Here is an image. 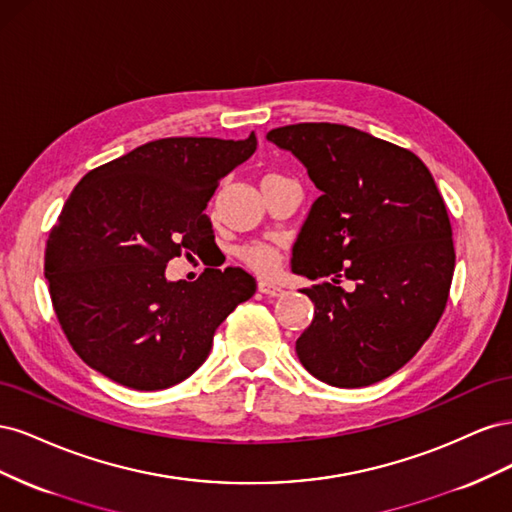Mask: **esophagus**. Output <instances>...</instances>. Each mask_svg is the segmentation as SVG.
Masks as SVG:
<instances>
[{
	"mask_svg": "<svg viewBox=\"0 0 512 512\" xmlns=\"http://www.w3.org/2000/svg\"><path fill=\"white\" fill-rule=\"evenodd\" d=\"M258 292L267 294V297H282V294H284V290L280 286L273 284V282H267V280L258 282Z\"/></svg>",
	"mask_w": 512,
	"mask_h": 512,
	"instance_id": "obj_1",
	"label": "esophagus"
}]
</instances>
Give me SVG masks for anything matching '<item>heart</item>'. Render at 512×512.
<instances>
[{
    "label": "heart",
    "instance_id": "1",
    "mask_svg": "<svg viewBox=\"0 0 512 512\" xmlns=\"http://www.w3.org/2000/svg\"><path fill=\"white\" fill-rule=\"evenodd\" d=\"M280 175H265L262 177V181L265 179H275ZM237 256L241 258V262L245 267H250L252 271L260 273V275H269L277 269V260H280V256H277V250L273 245L269 243H250V245H243L241 250L237 252Z\"/></svg>",
    "mask_w": 512,
    "mask_h": 512
}]
</instances>
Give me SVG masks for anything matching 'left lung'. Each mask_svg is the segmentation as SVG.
<instances>
[{
  "mask_svg": "<svg viewBox=\"0 0 512 512\" xmlns=\"http://www.w3.org/2000/svg\"><path fill=\"white\" fill-rule=\"evenodd\" d=\"M322 192L292 247L314 320L297 339L303 367L339 389L395 374L444 312L455 271L453 230L429 168L412 151L339 123L267 134ZM352 291L338 286L341 277Z\"/></svg>",
  "mask_w": 512,
  "mask_h": 512,
  "instance_id": "obj_1",
  "label": "left lung"
}]
</instances>
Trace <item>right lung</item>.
<instances>
[{"label":"right lung","mask_w":512,"mask_h":512,"mask_svg":"<svg viewBox=\"0 0 512 512\" xmlns=\"http://www.w3.org/2000/svg\"><path fill=\"white\" fill-rule=\"evenodd\" d=\"M256 151L245 141L160 138L79 181L44 252V277L70 346L134 391L179 384L205 363L215 329L256 292L239 267L168 282L166 265L213 245L207 203Z\"/></svg>","instance_id":"obj_1"}]
</instances>
